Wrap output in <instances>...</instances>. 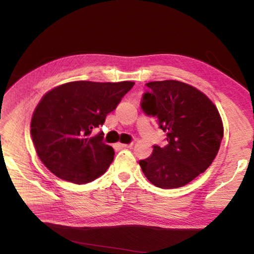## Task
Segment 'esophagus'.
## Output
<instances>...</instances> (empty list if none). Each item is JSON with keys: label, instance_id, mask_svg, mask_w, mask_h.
Wrapping results in <instances>:
<instances>
[{"label": "esophagus", "instance_id": "obj_1", "mask_svg": "<svg viewBox=\"0 0 254 254\" xmlns=\"http://www.w3.org/2000/svg\"><path fill=\"white\" fill-rule=\"evenodd\" d=\"M132 146H133V143H130V144H121V143H119V144H117V147H119V148H130Z\"/></svg>", "mask_w": 254, "mask_h": 254}]
</instances>
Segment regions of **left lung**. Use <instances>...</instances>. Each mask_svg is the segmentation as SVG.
I'll list each match as a JSON object with an SVG mask.
<instances>
[{
	"label": "left lung",
	"mask_w": 254,
	"mask_h": 254,
	"mask_svg": "<svg viewBox=\"0 0 254 254\" xmlns=\"http://www.w3.org/2000/svg\"><path fill=\"white\" fill-rule=\"evenodd\" d=\"M141 108L156 117L167 133L164 147L154 145L148 158L139 160L149 182L161 189L188 185L212 165L224 136L217 108L202 91L178 80L146 84Z\"/></svg>",
	"instance_id": "left-lung-1"
}]
</instances>
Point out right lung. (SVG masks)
<instances>
[{
	"label": "right lung",
	"mask_w": 254,
	"mask_h": 254,
	"mask_svg": "<svg viewBox=\"0 0 254 254\" xmlns=\"http://www.w3.org/2000/svg\"><path fill=\"white\" fill-rule=\"evenodd\" d=\"M133 82L63 84L42 97L32 115L30 134L37 154L58 178L83 185L104 175L115 150L104 142L106 117L117 108Z\"/></svg>",
	"instance_id": "right-lung-1"
}]
</instances>
